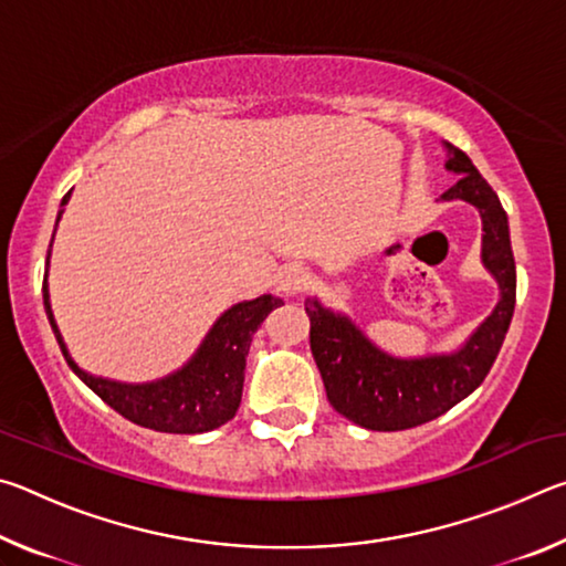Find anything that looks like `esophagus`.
Instances as JSON below:
<instances>
[{"label":"esophagus","mask_w":566,"mask_h":566,"mask_svg":"<svg viewBox=\"0 0 566 566\" xmlns=\"http://www.w3.org/2000/svg\"><path fill=\"white\" fill-rule=\"evenodd\" d=\"M306 280H310V274H306L302 266L286 264L280 272H276V290L284 294H296L306 284Z\"/></svg>","instance_id":"34e87169"}]
</instances>
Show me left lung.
<instances>
[{
	"label": "left lung",
	"instance_id": "obj_1",
	"mask_svg": "<svg viewBox=\"0 0 566 566\" xmlns=\"http://www.w3.org/2000/svg\"><path fill=\"white\" fill-rule=\"evenodd\" d=\"M444 167L459 175L442 202H467L482 217V264L500 286V300L462 347L427 357H395L379 349L347 314L306 296L310 344L329 405L371 432H399L442 417L490 375L516 302V266L510 222L496 191L462 149L444 142Z\"/></svg>",
	"mask_w": 566,
	"mask_h": 566
}]
</instances>
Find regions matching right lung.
<instances>
[{"instance_id":"1","label":"right lung","mask_w":566,"mask_h":566,"mask_svg":"<svg viewBox=\"0 0 566 566\" xmlns=\"http://www.w3.org/2000/svg\"><path fill=\"white\" fill-rule=\"evenodd\" d=\"M70 195L72 191H66V197L62 199L56 224H60L62 219L64 205L70 202ZM50 254L52 244L50 252H46V272L42 284L46 319L52 324V332L56 342H60V349L66 364H70V369L94 391V395L102 401H107L114 411H119L124 419L134 421V424L167 434L212 432V429L227 424V421L237 415L239 401H242L249 344H252L254 332L260 329L266 314L284 304L280 296L262 294L256 296V300L229 306L222 317L212 324V329L207 332V337L199 344V349L191 354V359L185 367L171 371V375L161 379L145 381V385H129V381L94 377L72 359V354L66 349L62 332L56 327L52 314L50 286H46V276H50Z\"/></svg>"}]
</instances>
